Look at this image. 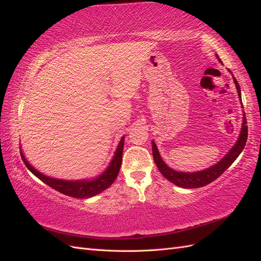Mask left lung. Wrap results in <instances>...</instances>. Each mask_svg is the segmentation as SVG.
<instances>
[{
	"instance_id": "1",
	"label": "left lung",
	"mask_w": 261,
	"mask_h": 261,
	"mask_svg": "<svg viewBox=\"0 0 261 261\" xmlns=\"http://www.w3.org/2000/svg\"><path fill=\"white\" fill-rule=\"evenodd\" d=\"M217 58L221 62V60L219 59L218 55H217ZM228 72H230V70H228ZM232 76H233L234 84L236 86V90H238V93H239L240 101H242L241 87H240L238 81H236V78L234 77L233 74H232ZM241 103H242V102H241ZM242 107H243V103H242ZM247 135H248V129H247V126H246V116H245V113H244L243 114L242 129H241L240 137H239L238 141H236V144L231 148L230 151H228L218 163H216L215 165H212V167H210L208 169H204V170H201V171L180 172V171L173 170L162 160V158L159 153V150H158L156 145L154 144V141L152 140L151 144H152L153 160L155 162V165L158 167V169H159V171L161 172V174L174 185H176L178 187H181V188L202 187V186H206V185L210 184L211 181H213L215 179H217L236 160V158H238L241 154L245 145H246Z\"/></svg>"
}]
</instances>
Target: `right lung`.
Returning <instances> with one entry per match:
<instances>
[{
	"label": "right lung",
	"mask_w": 261,
	"mask_h": 261,
	"mask_svg": "<svg viewBox=\"0 0 261 261\" xmlns=\"http://www.w3.org/2000/svg\"><path fill=\"white\" fill-rule=\"evenodd\" d=\"M124 138H125L124 136L121 138L120 144H118L112 160L110 162L109 167L106 169V171L103 173H101L99 176L93 177L91 179L67 180V179H60V178H53L50 176H46L42 174L41 172L36 170L33 165L27 161L25 155H23L21 151V149H20V155L27 169L39 179H41L43 183L52 187L53 189H55V191H58L66 196L73 197V198H89V197L98 195L101 192L106 191L108 187H110L114 183L115 178L118 175V172H120V168L122 164Z\"/></svg>",
	"instance_id": "add662e5"
}]
</instances>
